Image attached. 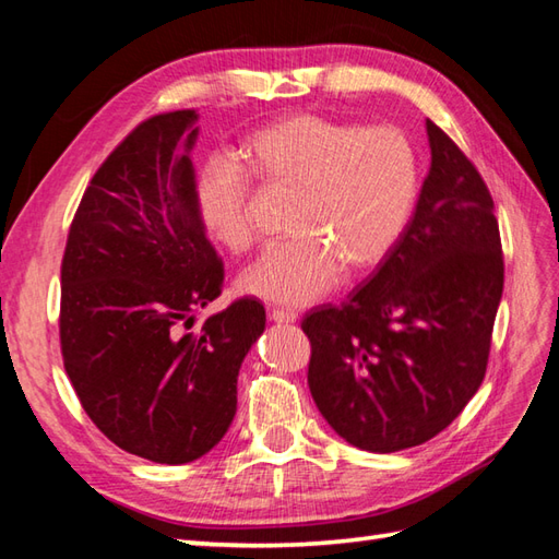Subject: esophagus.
Here are the masks:
<instances>
[{"mask_svg":"<svg viewBox=\"0 0 559 559\" xmlns=\"http://www.w3.org/2000/svg\"><path fill=\"white\" fill-rule=\"evenodd\" d=\"M270 318L275 322H296L299 320V313L292 311V308H272Z\"/></svg>","mask_w":559,"mask_h":559,"instance_id":"1","label":"esophagus"}]
</instances>
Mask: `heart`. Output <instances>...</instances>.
Returning <instances> with one entry per match:
<instances>
[{"mask_svg":"<svg viewBox=\"0 0 559 559\" xmlns=\"http://www.w3.org/2000/svg\"><path fill=\"white\" fill-rule=\"evenodd\" d=\"M234 162L215 159L195 183V210L210 239L243 253L258 237L251 183L294 193L289 239L243 272L241 287L280 304H311L337 284L342 267L378 265L404 234L418 193L408 135L382 123L292 115L258 129Z\"/></svg>","mask_w":559,"mask_h":559,"instance_id":"obj_1","label":"heart"}]
</instances>
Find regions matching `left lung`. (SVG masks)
<instances>
[{
	"instance_id": "8db88e82",
	"label": "left lung",
	"mask_w": 559,
	"mask_h": 559,
	"mask_svg": "<svg viewBox=\"0 0 559 559\" xmlns=\"http://www.w3.org/2000/svg\"><path fill=\"white\" fill-rule=\"evenodd\" d=\"M416 213L342 306L306 313L308 388L337 436L366 452L416 448L486 378L504 284L495 203L476 165L430 119Z\"/></svg>"
}]
</instances>
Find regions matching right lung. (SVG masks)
I'll return each mask as SVG.
<instances>
[{
    "mask_svg": "<svg viewBox=\"0 0 559 559\" xmlns=\"http://www.w3.org/2000/svg\"><path fill=\"white\" fill-rule=\"evenodd\" d=\"M195 109L141 121L97 167L61 258L59 344L83 412L123 452L186 464L237 414L243 356L265 308L215 301L225 265L195 210Z\"/></svg>",
    "mask_w": 559,
    "mask_h": 559,
    "instance_id": "obj_1",
    "label": "right lung"
}]
</instances>
